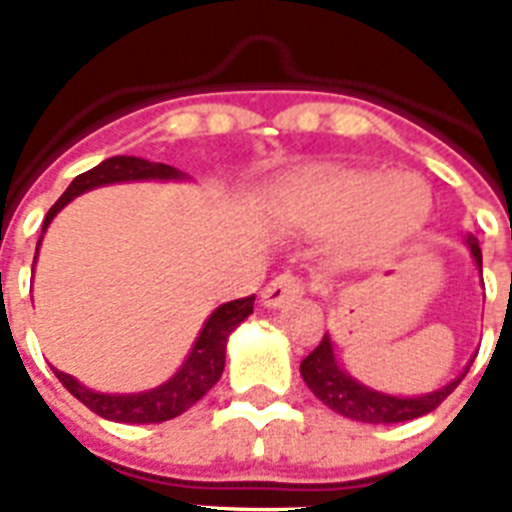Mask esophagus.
Returning a JSON list of instances; mask_svg holds the SVG:
<instances>
[{"label":"esophagus","instance_id":"obj_1","mask_svg":"<svg viewBox=\"0 0 512 512\" xmlns=\"http://www.w3.org/2000/svg\"><path fill=\"white\" fill-rule=\"evenodd\" d=\"M305 292V284L292 273H281L263 289V305L265 308H281L289 300H295Z\"/></svg>","mask_w":512,"mask_h":512}]
</instances>
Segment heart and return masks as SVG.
<instances>
[{
    "mask_svg": "<svg viewBox=\"0 0 512 512\" xmlns=\"http://www.w3.org/2000/svg\"><path fill=\"white\" fill-rule=\"evenodd\" d=\"M428 212V185L409 172H305L281 196V215L289 223L308 233H342V249L358 260L401 247L420 231Z\"/></svg>",
    "mask_w": 512,
    "mask_h": 512,
    "instance_id": "b5f03b06",
    "label": "heart"
}]
</instances>
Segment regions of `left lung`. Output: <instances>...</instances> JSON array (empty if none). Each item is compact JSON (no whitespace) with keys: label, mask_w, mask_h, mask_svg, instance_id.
<instances>
[{"label":"left lung","mask_w":512,"mask_h":512,"mask_svg":"<svg viewBox=\"0 0 512 512\" xmlns=\"http://www.w3.org/2000/svg\"><path fill=\"white\" fill-rule=\"evenodd\" d=\"M465 244H468L470 255H473L478 271H481L484 260H481L478 239L473 233H468ZM470 364H473V358H470ZM470 364L452 382H446L444 388L430 390V393H422V396H393V393H385V390L369 388L361 380H356L348 369H342L335 356V342H332V337L327 332L324 340L319 342V348L303 358L300 374H303L305 385L313 390V396L319 398L321 404H327L332 412L342 414L348 420L372 422V425H382L385 422L388 425V422L417 420L422 414L433 412L465 380Z\"/></svg>","instance_id":"obj_1"}]
</instances>
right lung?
<instances>
[{
	"instance_id": "right-lung-1",
	"label": "right lung",
	"mask_w": 512,
	"mask_h": 512,
	"mask_svg": "<svg viewBox=\"0 0 512 512\" xmlns=\"http://www.w3.org/2000/svg\"><path fill=\"white\" fill-rule=\"evenodd\" d=\"M135 180H188V175L170 164H156L140 156H111L106 162H100L98 167L82 172L71 180L63 196L50 207L47 217L42 223V236L47 233L50 223L55 220L60 209L66 207L68 201H74L76 196L100 188V185L114 183H135ZM42 236L36 241V255L42 247ZM36 265V257H34ZM255 305V295L241 297V300H231L223 303L220 308L209 313V319L204 321L199 337L193 342L191 353L185 356L170 380L156 385L151 390H140V393H100L71 377L66 372L52 369L55 377L63 382V388L74 398H79L87 409H92L100 417H106L111 422H130V425H151V422H167L177 414L188 412L199 398L207 396V390H212L220 374L225 369V345L228 337L241 321L247 319Z\"/></svg>"
}]
</instances>
